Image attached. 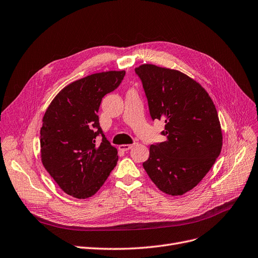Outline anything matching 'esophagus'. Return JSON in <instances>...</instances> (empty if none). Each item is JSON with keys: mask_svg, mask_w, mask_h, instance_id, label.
I'll list each match as a JSON object with an SVG mask.
<instances>
[{"mask_svg": "<svg viewBox=\"0 0 258 258\" xmlns=\"http://www.w3.org/2000/svg\"><path fill=\"white\" fill-rule=\"evenodd\" d=\"M134 145H135V144H122V145H120L119 149L122 150V151H128L134 147Z\"/></svg>", "mask_w": 258, "mask_h": 258, "instance_id": "1", "label": "esophagus"}]
</instances>
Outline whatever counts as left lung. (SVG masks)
<instances>
[{
    "instance_id": "left-lung-1",
    "label": "left lung",
    "mask_w": 258,
    "mask_h": 258,
    "mask_svg": "<svg viewBox=\"0 0 258 258\" xmlns=\"http://www.w3.org/2000/svg\"><path fill=\"white\" fill-rule=\"evenodd\" d=\"M153 120L163 119L164 142L152 144L143 167L160 191L183 195L195 187L220 154L217 110L206 89L186 75L153 64L135 69Z\"/></svg>"
}]
</instances>
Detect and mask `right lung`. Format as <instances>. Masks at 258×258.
Wrapping results in <instances>:
<instances>
[{"label": "right lung", "instance_id": "right-lung-1", "mask_svg": "<svg viewBox=\"0 0 258 258\" xmlns=\"http://www.w3.org/2000/svg\"><path fill=\"white\" fill-rule=\"evenodd\" d=\"M124 76V71H111L71 83L54 97L43 117L42 163L75 198L95 195L117 164V149L106 139L97 114L102 98L115 91Z\"/></svg>", "mask_w": 258, "mask_h": 258}]
</instances>
